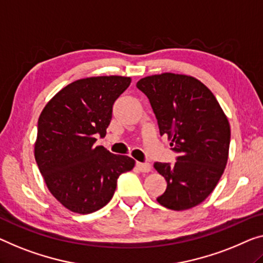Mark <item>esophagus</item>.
<instances>
[{
	"instance_id": "esophagus-1",
	"label": "esophagus",
	"mask_w": 263,
	"mask_h": 263,
	"mask_svg": "<svg viewBox=\"0 0 263 263\" xmlns=\"http://www.w3.org/2000/svg\"><path fill=\"white\" fill-rule=\"evenodd\" d=\"M136 165L138 169L142 171V172H148L151 171V164L148 163H140V162H137Z\"/></svg>"
}]
</instances>
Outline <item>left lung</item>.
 <instances>
[{"label":"left lung","instance_id":"obj_1","mask_svg":"<svg viewBox=\"0 0 263 263\" xmlns=\"http://www.w3.org/2000/svg\"><path fill=\"white\" fill-rule=\"evenodd\" d=\"M154 109L160 136L172 137L175 164H154L166 179L157 201L171 210L202 203L223 175L228 160L230 126L216 98L193 77L163 73L137 82Z\"/></svg>","mask_w":263,"mask_h":263}]
</instances>
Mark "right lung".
<instances>
[{"mask_svg":"<svg viewBox=\"0 0 263 263\" xmlns=\"http://www.w3.org/2000/svg\"><path fill=\"white\" fill-rule=\"evenodd\" d=\"M131 78L93 77L72 82L46 105L37 121L35 160L52 195L73 213L91 214L115 195L117 181L133 169L128 156L96 146L112 119L115 101Z\"/></svg>","mask_w":263,"mask_h":263,"instance_id":"add662e5","label":"right lung"}]
</instances>
